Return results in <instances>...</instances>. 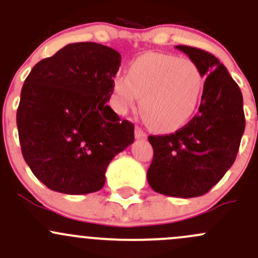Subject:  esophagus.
I'll return each instance as SVG.
<instances>
[{
  "label": "esophagus",
  "mask_w": 258,
  "mask_h": 258,
  "mask_svg": "<svg viewBox=\"0 0 258 258\" xmlns=\"http://www.w3.org/2000/svg\"><path fill=\"white\" fill-rule=\"evenodd\" d=\"M135 137H136V139L145 140L146 137H147V135H146L145 132L140 128V127H136V128H135Z\"/></svg>",
  "instance_id": "1"
}]
</instances>
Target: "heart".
<instances>
[{
    "label": "heart",
    "instance_id": "obj_1",
    "mask_svg": "<svg viewBox=\"0 0 258 258\" xmlns=\"http://www.w3.org/2000/svg\"><path fill=\"white\" fill-rule=\"evenodd\" d=\"M202 90L204 77L194 59L148 52L130 63L126 77L114 79L111 105L124 114L141 98L146 123L156 131L171 132L191 119Z\"/></svg>",
    "mask_w": 258,
    "mask_h": 258
}]
</instances>
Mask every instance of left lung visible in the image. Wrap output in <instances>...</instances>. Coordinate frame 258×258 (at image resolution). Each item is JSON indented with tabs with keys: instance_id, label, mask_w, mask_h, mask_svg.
I'll use <instances>...</instances> for the list:
<instances>
[{
	"instance_id": "8db88e82",
	"label": "left lung",
	"mask_w": 258,
	"mask_h": 258,
	"mask_svg": "<svg viewBox=\"0 0 258 258\" xmlns=\"http://www.w3.org/2000/svg\"><path fill=\"white\" fill-rule=\"evenodd\" d=\"M206 76L199 112L175 134L148 136L153 160L151 188L166 196L191 199L209 192L233 165L244 132L243 98L227 69L210 52L176 46Z\"/></svg>"
}]
</instances>
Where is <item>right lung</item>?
<instances>
[{
  "label": "right lung",
  "mask_w": 258,
  "mask_h": 258,
  "mask_svg": "<svg viewBox=\"0 0 258 258\" xmlns=\"http://www.w3.org/2000/svg\"><path fill=\"white\" fill-rule=\"evenodd\" d=\"M119 66L116 49L70 43L35 64L23 83L16 117L21 151L52 191H100L112 158L135 141L134 124L107 105Z\"/></svg>",
  "instance_id": "obj_1"
}]
</instances>
